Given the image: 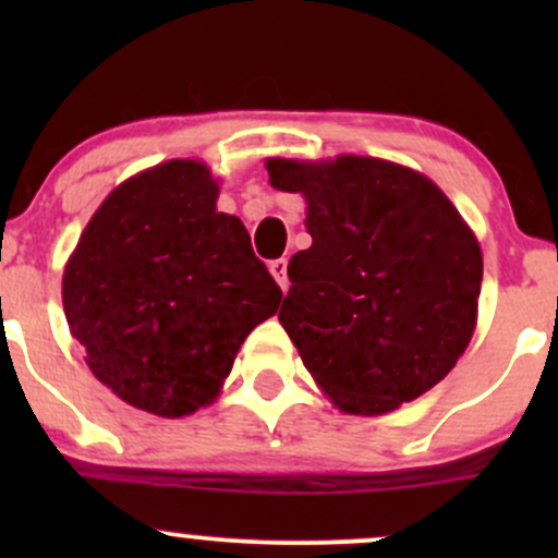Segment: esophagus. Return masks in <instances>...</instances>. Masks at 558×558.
Masks as SVG:
<instances>
[{"label": "esophagus", "mask_w": 558, "mask_h": 558, "mask_svg": "<svg viewBox=\"0 0 558 558\" xmlns=\"http://www.w3.org/2000/svg\"><path fill=\"white\" fill-rule=\"evenodd\" d=\"M270 272H272V278L278 280V286L283 288V291H288V286H291V280H288V259L286 257L272 259L270 262Z\"/></svg>", "instance_id": "34e87169"}]
</instances>
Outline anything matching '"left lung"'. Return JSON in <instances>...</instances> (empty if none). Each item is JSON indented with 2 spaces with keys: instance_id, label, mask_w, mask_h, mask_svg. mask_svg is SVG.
Returning <instances> with one entry per match:
<instances>
[{
  "instance_id": "8db88e82",
  "label": "left lung",
  "mask_w": 558,
  "mask_h": 558,
  "mask_svg": "<svg viewBox=\"0 0 558 558\" xmlns=\"http://www.w3.org/2000/svg\"><path fill=\"white\" fill-rule=\"evenodd\" d=\"M304 194L312 246L288 262L278 319L343 412L386 414L451 373L470 343L483 254L433 181L373 157L270 159Z\"/></svg>"
}]
</instances>
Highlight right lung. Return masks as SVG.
Segmentation results:
<instances>
[{
	"label": "right lung",
	"instance_id": "obj_1",
	"mask_svg": "<svg viewBox=\"0 0 558 558\" xmlns=\"http://www.w3.org/2000/svg\"><path fill=\"white\" fill-rule=\"evenodd\" d=\"M202 162L172 159L105 198L62 278L70 332L120 399L183 417L220 390L280 293Z\"/></svg>",
	"mask_w": 558,
	"mask_h": 558
}]
</instances>
